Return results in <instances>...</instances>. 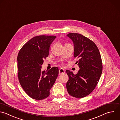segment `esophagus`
Segmentation results:
<instances>
[{"label": "esophagus", "mask_w": 120, "mask_h": 120, "mask_svg": "<svg viewBox=\"0 0 120 120\" xmlns=\"http://www.w3.org/2000/svg\"><path fill=\"white\" fill-rule=\"evenodd\" d=\"M59 74L61 75V74H64L65 73V70L64 69L61 68L59 69Z\"/></svg>", "instance_id": "esophagus-1"}]
</instances>
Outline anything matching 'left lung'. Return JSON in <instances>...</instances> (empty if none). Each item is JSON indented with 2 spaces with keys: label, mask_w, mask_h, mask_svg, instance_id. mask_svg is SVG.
I'll use <instances>...</instances> for the list:
<instances>
[{
  "label": "left lung",
  "mask_w": 120,
  "mask_h": 120,
  "mask_svg": "<svg viewBox=\"0 0 120 120\" xmlns=\"http://www.w3.org/2000/svg\"><path fill=\"white\" fill-rule=\"evenodd\" d=\"M74 45V56L78 60L80 69L75 75L67 70L68 80L66 87L68 94L76 98L89 95L96 87L102 72V62L98 49L96 44L84 36L76 33L67 35Z\"/></svg>",
  "instance_id": "left-lung-1"
}]
</instances>
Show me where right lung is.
Here are the masks:
<instances>
[{
	"mask_svg": "<svg viewBox=\"0 0 120 120\" xmlns=\"http://www.w3.org/2000/svg\"><path fill=\"white\" fill-rule=\"evenodd\" d=\"M56 38L45 35L34 37L18 53V79L23 90L33 99L39 100L47 98L58 75L56 67L48 71L41 70V65L48 56L50 46Z\"/></svg>",
	"mask_w": 120,
	"mask_h": 120,
	"instance_id": "obj_1",
	"label": "right lung"
}]
</instances>
